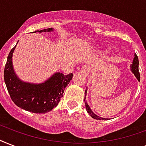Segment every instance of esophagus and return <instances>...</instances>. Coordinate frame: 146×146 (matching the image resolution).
Returning a JSON list of instances; mask_svg holds the SVG:
<instances>
[{
	"mask_svg": "<svg viewBox=\"0 0 146 146\" xmlns=\"http://www.w3.org/2000/svg\"><path fill=\"white\" fill-rule=\"evenodd\" d=\"M81 71H82L83 73H85L86 75H88L89 73V71H90V67H89V66H88V65H85V66H83L82 67Z\"/></svg>",
	"mask_w": 146,
	"mask_h": 146,
	"instance_id": "obj_1",
	"label": "esophagus"
}]
</instances>
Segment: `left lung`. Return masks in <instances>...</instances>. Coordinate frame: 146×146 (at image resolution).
Masks as SVG:
<instances>
[{"label": "left lung", "mask_w": 146, "mask_h": 146, "mask_svg": "<svg viewBox=\"0 0 146 146\" xmlns=\"http://www.w3.org/2000/svg\"><path fill=\"white\" fill-rule=\"evenodd\" d=\"M130 68H131V71L132 73H133L135 76L136 77V79L139 81L140 80V74H139V59L138 57H137V55L135 54L134 55V58H133V64H131V66H130ZM86 92L87 90L85 91V98H84V102L85 104H86V108L87 112L89 113V115L91 116L92 117L94 118V119H96V120H107L105 118L101 117L99 116L96 115V113H93V111H92L91 108H90V107L88 104V103L86 101Z\"/></svg>", "instance_id": "obj_1"}]
</instances>
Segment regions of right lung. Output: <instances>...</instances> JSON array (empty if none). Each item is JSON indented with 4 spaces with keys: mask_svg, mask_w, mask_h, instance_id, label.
Instances as JSON below:
<instances>
[{
    "mask_svg": "<svg viewBox=\"0 0 146 146\" xmlns=\"http://www.w3.org/2000/svg\"><path fill=\"white\" fill-rule=\"evenodd\" d=\"M52 28L35 31L33 33L53 32ZM15 48L9 53L4 67V82L11 99L16 105L22 109L35 113H45L57 106L63 97L64 89L73 78V73L64 75L55 73L45 82L34 84L19 80L13 70V53Z\"/></svg>",
    "mask_w": 146,
    "mask_h": 146,
    "instance_id": "obj_1",
    "label": "right lung"
}]
</instances>
